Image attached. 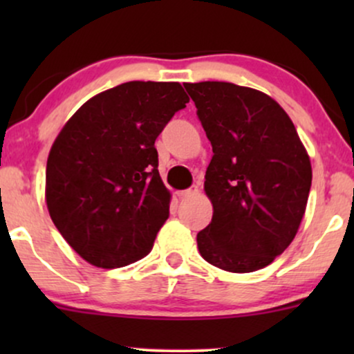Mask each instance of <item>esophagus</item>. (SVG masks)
I'll use <instances>...</instances> for the list:
<instances>
[{"mask_svg":"<svg viewBox=\"0 0 354 354\" xmlns=\"http://www.w3.org/2000/svg\"><path fill=\"white\" fill-rule=\"evenodd\" d=\"M196 193H198V188L178 191V198H189V196H194V194H196Z\"/></svg>","mask_w":354,"mask_h":354,"instance_id":"esophagus-1","label":"esophagus"}]
</instances>
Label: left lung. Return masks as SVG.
I'll list each match as a JSON object with an SVG mask.
<instances>
[{
  "instance_id": "8db88e82",
  "label": "left lung",
  "mask_w": 354,
  "mask_h": 354,
  "mask_svg": "<svg viewBox=\"0 0 354 354\" xmlns=\"http://www.w3.org/2000/svg\"><path fill=\"white\" fill-rule=\"evenodd\" d=\"M213 146L205 191L213 218L196 236L209 265L251 273L291 245L311 188V163L293 121L258 89L186 83Z\"/></svg>"
}]
</instances>
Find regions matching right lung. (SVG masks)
I'll return each instance as SVG.
<instances>
[{
	"label": "right lung",
	"mask_w": 354,
	"mask_h": 354,
	"mask_svg": "<svg viewBox=\"0 0 354 354\" xmlns=\"http://www.w3.org/2000/svg\"><path fill=\"white\" fill-rule=\"evenodd\" d=\"M189 98L180 83L129 81L93 96L63 126L46 163V205L89 265L111 270L151 251L171 194L154 141Z\"/></svg>",
	"instance_id": "right-lung-1"
}]
</instances>
